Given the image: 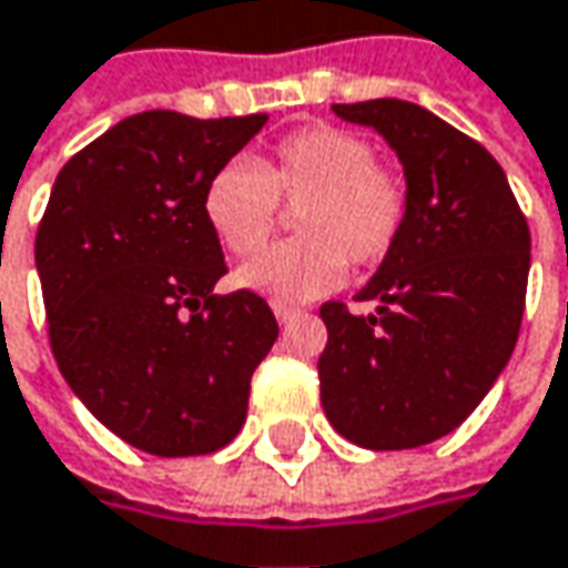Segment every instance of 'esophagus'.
<instances>
[{
	"label": "esophagus",
	"instance_id": "obj_1",
	"mask_svg": "<svg viewBox=\"0 0 568 568\" xmlns=\"http://www.w3.org/2000/svg\"><path fill=\"white\" fill-rule=\"evenodd\" d=\"M273 315H276L280 324H288V321H295V317L302 315V308H295V305H280V302H276V305H273Z\"/></svg>",
	"mask_w": 568,
	"mask_h": 568
}]
</instances>
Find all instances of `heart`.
I'll return each mask as SVG.
<instances>
[{
  "instance_id": "heart-1",
  "label": "heart",
  "mask_w": 568,
  "mask_h": 568,
  "mask_svg": "<svg viewBox=\"0 0 568 568\" xmlns=\"http://www.w3.org/2000/svg\"><path fill=\"white\" fill-rule=\"evenodd\" d=\"M285 209H298V241L237 270V283L273 302H308L344 280L347 263L376 266L408 221V183L347 128H305L283 138L263 166L234 160L205 185L202 209L234 256L260 253Z\"/></svg>"
}]
</instances>
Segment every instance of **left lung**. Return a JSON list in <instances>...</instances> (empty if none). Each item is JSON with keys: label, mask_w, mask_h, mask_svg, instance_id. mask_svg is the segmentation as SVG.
Wrapping results in <instances>:
<instances>
[{"label": "left lung", "mask_w": 568, "mask_h": 568, "mask_svg": "<svg viewBox=\"0 0 568 568\" xmlns=\"http://www.w3.org/2000/svg\"><path fill=\"white\" fill-rule=\"evenodd\" d=\"M398 153L408 221L353 315L324 302L317 359L324 415L356 447L412 450L456 430L511 359L530 227L498 160L444 118L402 99L334 105Z\"/></svg>", "instance_id": "obj_1"}]
</instances>
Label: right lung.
<instances>
[{
  "mask_svg": "<svg viewBox=\"0 0 568 568\" xmlns=\"http://www.w3.org/2000/svg\"><path fill=\"white\" fill-rule=\"evenodd\" d=\"M266 115L124 118L70 156L34 263L63 379L124 444L205 456L237 437L251 376L280 337L266 298L215 295L227 273L202 195Z\"/></svg>",
  "mask_w": 568,
  "mask_h": 568,
  "instance_id": "obj_1",
  "label": "right lung"
}]
</instances>
